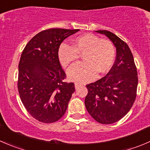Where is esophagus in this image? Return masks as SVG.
Returning a JSON list of instances; mask_svg holds the SVG:
<instances>
[{"label":"esophagus","mask_w":150,"mask_h":150,"mask_svg":"<svg viewBox=\"0 0 150 150\" xmlns=\"http://www.w3.org/2000/svg\"><path fill=\"white\" fill-rule=\"evenodd\" d=\"M82 86V84L78 83H75V88H79L80 86Z\"/></svg>","instance_id":"1"}]
</instances>
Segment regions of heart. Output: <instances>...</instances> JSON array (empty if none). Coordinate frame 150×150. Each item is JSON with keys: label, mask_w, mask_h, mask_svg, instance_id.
Returning <instances> with one entry per match:
<instances>
[{"label": "heart", "mask_w": 150, "mask_h": 150, "mask_svg": "<svg viewBox=\"0 0 150 150\" xmlns=\"http://www.w3.org/2000/svg\"><path fill=\"white\" fill-rule=\"evenodd\" d=\"M82 55L84 62L72 67L67 75L72 81L86 83L92 81L96 73L101 75L110 70L115 58V48L109 39L86 33L76 38L72 47L62 45L58 50L59 60L66 69Z\"/></svg>", "instance_id": "obj_1"}]
</instances>
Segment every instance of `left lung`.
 <instances>
[{"label":"left lung","instance_id":"left-lung-1","mask_svg":"<svg viewBox=\"0 0 150 150\" xmlns=\"http://www.w3.org/2000/svg\"><path fill=\"white\" fill-rule=\"evenodd\" d=\"M105 35L116 47V59L105 76L86 85L85 105L92 117L102 124L122 119L132 107L137 97L138 75L134 57L127 43L114 33L97 30Z\"/></svg>","mask_w":150,"mask_h":150}]
</instances>
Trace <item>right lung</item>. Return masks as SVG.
<instances>
[{
	"mask_svg": "<svg viewBox=\"0 0 150 150\" xmlns=\"http://www.w3.org/2000/svg\"><path fill=\"white\" fill-rule=\"evenodd\" d=\"M79 30L51 28L34 36L24 48L19 63L18 91L29 114L51 123L65 113L75 91L74 83L64 81L66 74L58 58L63 40Z\"/></svg>",
	"mask_w": 150,
	"mask_h": 150,
	"instance_id": "right-lung-1",
	"label": "right lung"
}]
</instances>
